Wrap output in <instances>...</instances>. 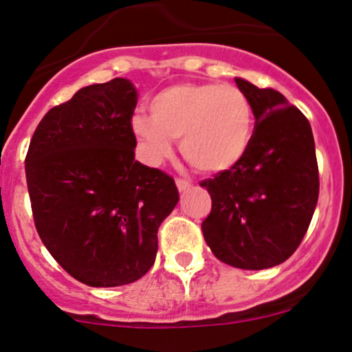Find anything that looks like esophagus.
I'll return each instance as SVG.
<instances>
[{"label":"esophagus","mask_w":352,"mask_h":352,"mask_svg":"<svg viewBox=\"0 0 352 352\" xmlns=\"http://www.w3.org/2000/svg\"><path fill=\"white\" fill-rule=\"evenodd\" d=\"M175 185H177V188H179V192H185V190H188L190 187H192V184H190V182L182 180V179H177Z\"/></svg>","instance_id":"esophagus-1"}]
</instances>
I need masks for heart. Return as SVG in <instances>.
<instances>
[{
  "label": "heart",
  "mask_w": 352,
  "mask_h": 352,
  "mask_svg": "<svg viewBox=\"0 0 352 352\" xmlns=\"http://www.w3.org/2000/svg\"><path fill=\"white\" fill-rule=\"evenodd\" d=\"M135 113L131 129L149 164H159L180 138L184 157L201 172H223L243 159L252 139L254 116L248 96L230 83H177Z\"/></svg>",
  "instance_id": "b5f03b06"
}]
</instances>
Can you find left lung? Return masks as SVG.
<instances>
[{
	"mask_svg": "<svg viewBox=\"0 0 352 352\" xmlns=\"http://www.w3.org/2000/svg\"><path fill=\"white\" fill-rule=\"evenodd\" d=\"M234 80L256 126L243 159L200 184L213 201L201 231L217 259L262 270L282 264L302 243L318 201V164L303 113L272 88Z\"/></svg>",
	"mask_w": 352,
	"mask_h": 352,
	"instance_id": "8db88e82",
	"label": "left lung"
}]
</instances>
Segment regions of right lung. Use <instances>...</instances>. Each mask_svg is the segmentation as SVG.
I'll list each match as a JSON object with an SVG mask.
<instances>
[{"label":"right lung","mask_w":352,"mask_h":352,"mask_svg":"<svg viewBox=\"0 0 352 352\" xmlns=\"http://www.w3.org/2000/svg\"><path fill=\"white\" fill-rule=\"evenodd\" d=\"M138 90L128 78L80 88L42 118L26 155L42 243L72 277L120 287L155 262L157 231L175 205V182L135 160Z\"/></svg>","instance_id":"right-lung-1"}]
</instances>
